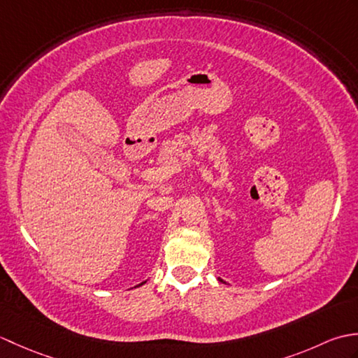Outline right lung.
Wrapping results in <instances>:
<instances>
[{
    "instance_id": "add662e5",
    "label": "right lung",
    "mask_w": 358,
    "mask_h": 358,
    "mask_svg": "<svg viewBox=\"0 0 358 358\" xmlns=\"http://www.w3.org/2000/svg\"><path fill=\"white\" fill-rule=\"evenodd\" d=\"M144 283H146V281H143V283H140V285H138V286H141V285H144Z\"/></svg>"
}]
</instances>
